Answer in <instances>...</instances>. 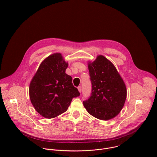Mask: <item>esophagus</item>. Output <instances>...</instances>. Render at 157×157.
Returning <instances> with one entry per match:
<instances>
[{"mask_svg": "<svg viewBox=\"0 0 157 157\" xmlns=\"http://www.w3.org/2000/svg\"><path fill=\"white\" fill-rule=\"evenodd\" d=\"M78 91H79V93H81V92L82 91V87H81V86H79L78 87Z\"/></svg>", "mask_w": 157, "mask_h": 157, "instance_id": "1", "label": "esophagus"}]
</instances>
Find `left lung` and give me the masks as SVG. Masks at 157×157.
I'll return each mask as SVG.
<instances>
[{"label": "left lung", "instance_id": "1", "mask_svg": "<svg viewBox=\"0 0 157 157\" xmlns=\"http://www.w3.org/2000/svg\"><path fill=\"white\" fill-rule=\"evenodd\" d=\"M92 84L91 96L83 101L89 114L107 121L117 116L124 107L127 89L114 65L102 55L88 63Z\"/></svg>", "mask_w": 157, "mask_h": 157}]
</instances>
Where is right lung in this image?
I'll list each match as a JSON object with an SVG mask.
<instances>
[{"label": "right lung", "instance_id": "right-lung-1", "mask_svg": "<svg viewBox=\"0 0 157 157\" xmlns=\"http://www.w3.org/2000/svg\"><path fill=\"white\" fill-rule=\"evenodd\" d=\"M68 66L61 54L54 53L42 61L31 81V102L44 117L52 119L64 113L73 98L80 95L71 76L65 73Z\"/></svg>", "mask_w": 157, "mask_h": 157}]
</instances>
